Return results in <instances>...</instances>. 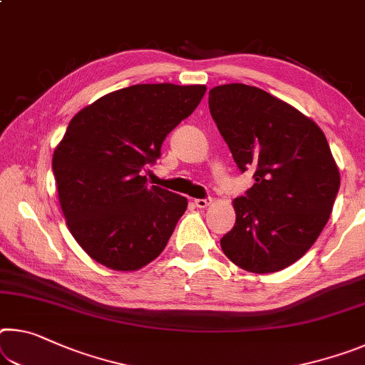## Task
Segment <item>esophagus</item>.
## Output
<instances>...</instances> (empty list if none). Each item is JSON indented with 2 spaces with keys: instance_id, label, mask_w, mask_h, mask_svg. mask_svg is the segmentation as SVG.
I'll list each match as a JSON object with an SVG mask.
<instances>
[{
  "instance_id": "obj_1",
  "label": "esophagus",
  "mask_w": 365,
  "mask_h": 365,
  "mask_svg": "<svg viewBox=\"0 0 365 365\" xmlns=\"http://www.w3.org/2000/svg\"><path fill=\"white\" fill-rule=\"evenodd\" d=\"M212 203V200L211 198H205V200H195V206L196 207H201V210H203V207H207Z\"/></svg>"
}]
</instances>
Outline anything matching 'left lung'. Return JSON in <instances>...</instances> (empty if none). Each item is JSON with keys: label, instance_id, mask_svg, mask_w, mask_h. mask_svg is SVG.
Listing matches in <instances>:
<instances>
[{"label": "left lung", "instance_id": "left-lung-1", "mask_svg": "<svg viewBox=\"0 0 365 365\" xmlns=\"http://www.w3.org/2000/svg\"><path fill=\"white\" fill-rule=\"evenodd\" d=\"M210 112L242 172L255 183L232 201L235 224L224 255L250 273H276L302 258L333 211L339 170L314 120L263 89L222 84Z\"/></svg>", "mask_w": 365, "mask_h": 365}]
</instances>
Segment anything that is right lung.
I'll return each instance as SVG.
<instances>
[{"label": "right lung", "mask_w": 365, "mask_h": 365, "mask_svg": "<svg viewBox=\"0 0 365 365\" xmlns=\"http://www.w3.org/2000/svg\"><path fill=\"white\" fill-rule=\"evenodd\" d=\"M205 92L203 84H136L106 94L69 121L51 167L69 232L94 262L138 271L165 248L188 201L149 187L143 170Z\"/></svg>", "instance_id": "add662e5"}]
</instances>
